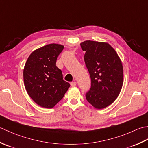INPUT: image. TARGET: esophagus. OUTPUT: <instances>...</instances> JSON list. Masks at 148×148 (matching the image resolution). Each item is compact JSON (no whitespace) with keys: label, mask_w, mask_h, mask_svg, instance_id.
<instances>
[{"label":"esophagus","mask_w":148,"mask_h":148,"mask_svg":"<svg viewBox=\"0 0 148 148\" xmlns=\"http://www.w3.org/2000/svg\"><path fill=\"white\" fill-rule=\"evenodd\" d=\"M70 85L71 87H75V86H76L77 83H76V82H71L70 83Z\"/></svg>","instance_id":"obj_1"}]
</instances>
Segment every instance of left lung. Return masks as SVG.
<instances>
[{
	"label": "left lung",
	"mask_w": 148,
	"mask_h": 148,
	"mask_svg": "<svg viewBox=\"0 0 148 148\" xmlns=\"http://www.w3.org/2000/svg\"><path fill=\"white\" fill-rule=\"evenodd\" d=\"M84 61L91 79L86 93L87 101L98 109L112 104L119 96L123 83L122 62L116 50L105 42L85 41Z\"/></svg>",
	"instance_id": "8db88e82"
}]
</instances>
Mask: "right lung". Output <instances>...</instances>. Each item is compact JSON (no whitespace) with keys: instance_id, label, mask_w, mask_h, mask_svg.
Masks as SVG:
<instances>
[{"instance_id":"obj_1","label":"right lung","mask_w":148,"mask_h":148,"mask_svg":"<svg viewBox=\"0 0 148 148\" xmlns=\"http://www.w3.org/2000/svg\"><path fill=\"white\" fill-rule=\"evenodd\" d=\"M63 49V45L52 43L36 49L24 66L26 91L32 100L42 107L53 108L70 87L56 66L57 58Z\"/></svg>"}]
</instances>
